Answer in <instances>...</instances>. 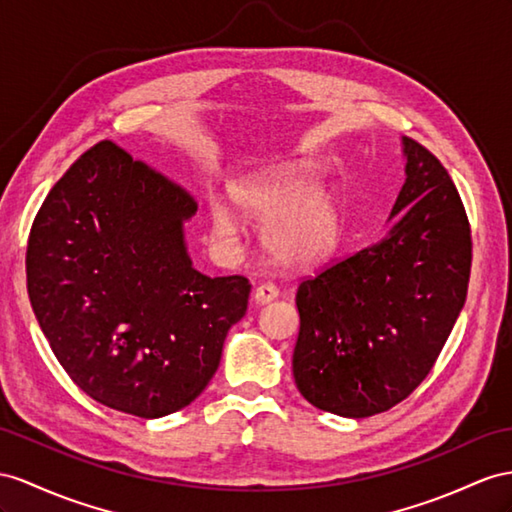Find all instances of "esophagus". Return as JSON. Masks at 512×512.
Returning <instances> with one entry per match:
<instances>
[{
  "instance_id": "obj_1",
  "label": "esophagus",
  "mask_w": 512,
  "mask_h": 512,
  "mask_svg": "<svg viewBox=\"0 0 512 512\" xmlns=\"http://www.w3.org/2000/svg\"><path fill=\"white\" fill-rule=\"evenodd\" d=\"M277 296H279V290H277V287H274V285H270V283L259 285L257 290H255V294H253L257 305H268V303H272V300L277 298Z\"/></svg>"
}]
</instances>
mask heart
Masks as SVG:
<instances>
[{"label":"heart","instance_id":"obj_1","mask_svg":"<svg viewBox=\"0 0 512 512\" xmlns=\"http://www.w3.org/2000/svg\"><path fill=\"white\" fill-rule=\"evenodd\" d=\"M231 201L246 218L264 222L261 251L272 264L303 268L329 257L339 242L342 216L337 199L324 192L320 170L309 162H290L248 175L233 183ZM212 238L231 246L242 231L231 209H209Z\"/></svg>","mask_w":512,"mask_h":512}]
</instances>
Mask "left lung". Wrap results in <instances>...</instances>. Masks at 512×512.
<instances>
[{
    "label": "left lung",
    "instance_id": "obj_1",
    "mask_svg": "<svg viewBox=\"0 0 512 512\" xmlns=\"http://www.w3.org/2000/svg\"><path fill=\"white\" fill-rule=\"evenodd\" d=\"M404 186L383 240L298 285L294 381L342 417L389 411L424 381L467 298L471 231L448 170L402 138Z\"/></svg>",
    "mask_w": 512,
    "mask_h": 512
}]
</instances>
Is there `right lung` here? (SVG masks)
I'll return each instance as SVG.
<instances>
[{"instance_id":"1","label":"right lung","mask_w":512,"mask_h":512,"mask_svg":"<svg viewBox=\"0 0 512 512\" xmlns=\"http://www.w3.org/2000/svg\"><path fill=\"white\" fill-rule=\"evenodd\" d=\"M196 203L114 142L88 149L38 209L25 272L34 316L71 381L144 419L212 381L251 283L192 268Z\"/></svg>"}]
</instances>
